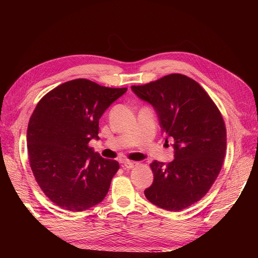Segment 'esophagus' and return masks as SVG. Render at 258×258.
I'll return each instance as SVG.
<instances>
[{"instance_id": "obj_1", "label": "esophagus", "mask_w": 258, "mask_h": 258, "mask_svg": "<svg viewBox=\"0 0 258 258\" xmlns=\"http://www.w3.org/2000/svg\"><path fill=\"white\" fill-rule=\"evenodd\" d=\"M136 166H137L136 162H132V161H129V160L122 162V167L124 169H132V168L136 167Z\"/></svg>"}]
</instances>
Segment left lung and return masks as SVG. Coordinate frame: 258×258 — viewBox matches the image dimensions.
<instances>
[{"label": "left lung", "instance_id": "obj_1", "mask_svg": "<svg viewBox=\"0 0 258 258\" xmlns=\"http://www.w3.org/2000/svg\"><path fill=\"white\" fill-rule=\"evenodd\" d=\"M136 95L153 105L167 138L174 143V159L151 163L153 184L145 197L161 209L177 212L209 191L222 169L226 152L223 116L207 91L183 74H169L141 86Z\"/></svg>", "mask_w": 258, "mask_h": 258}]
</instances>
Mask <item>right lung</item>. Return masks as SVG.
<instances>
[{
	"mask_svg": "<svg viewBox=\"0 0 258 258\" xmlns=\"http://www.w3.org/2000/svg\"><path fill=\"white\" fill-rule=\"evenodd\" d=\"M127 88L85 79L69 81L40 100L31 115L27 144L38 186L54 205L82 212L100 204L119 169L88 146L99 139V119Z\"/></svg>",
	"mask_w": 258,
	"mask_h": 258,
	"instance_id": "1",
	"label": "right lung"
}]
</instances>
